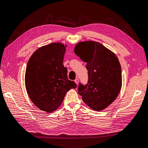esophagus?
<instances>
[{"mask_svg":"<svg viewBox=\"0 0 148 148\" xmlns=\"http://www.w3.org/2000/svg\"><path fill=\"white\" fill-rule=\"evenodd\" d=\"M75 82H76V84L78 85V83H79V79L78 78H76L75 80Z\"/></svg>","mask_w":148,"mask_h":148,"instance_id":"1","label":"esophagus"}]
</instances>
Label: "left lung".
Returning a JSON list of instances; mask_svg holds the SVG:
<instances>
[{"mask_svg":"<svg viewBox=\"0 0 148 148\" xmlns=\"http://www.w3.org/2000/svg\"><path fill=\"white\" fill-rule=\"evenodd\" d=\"M74 52L87 62L88 75V84H80L78 93L92 109H105L115 101L121 88L122 75L119 59L107 47L93 40L78 42Z\"/></svg>","mask_w":148,"mask_h":148,"instance_id":"obj_1","label":"left lung"}]
</instances>
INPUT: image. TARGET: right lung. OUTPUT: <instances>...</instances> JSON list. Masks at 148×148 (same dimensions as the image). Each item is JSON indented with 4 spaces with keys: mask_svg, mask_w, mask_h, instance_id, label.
Wrapping results in <instances>:
<instances>
[{
    "mask_svg": "<svg viewBox=\"0 0 148 148\" xmlns=\"http://www.w3.org/2000/svg\"><path fill=\"white\" fill-rule=\"evenodd\" d=\"M67 45L51 43L39 47L29 58L25 74V88L33 104L51 113L62 104L67 91L76 84L67 77L63 65Z\"/></svg>",
    "mask_w": 148,
    "mask_h": 148,
    "instance_id": "right-lung-1",
    "label": "right lung"
}]
</instances>
